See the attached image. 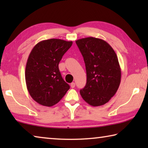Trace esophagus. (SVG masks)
<instances>
[{
  "mask_svg": "<svg viewBox=\"0 0 148 148\" xmlns=\"http://www.w3.org/2000/svg\"><path fill=\"white\" fill-rule=\"evenodd\" d=\"M71 87H72V88H74V87H75V83H74V82H72V83L71 84Z\"/></svg>",
  "mask_w": 148,
  "mask_h": 148,
  "instance_id": "esophagus-1",
  "label": "esophagus"
}]
</instances>
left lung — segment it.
<instances>
[{"label": "left lung", "instance_id": "obj_1", "mask_svg": "<svg viewBox=\"0 0 148 148\" xmlns=\"http://www.w3.org/2000/svg\"><path fill=\"white\" fill-rule=\"evenodd\" d=\"M84 57L87 83L80 90L83 99L92 106L107 103L116 94L121 72L113 48L103 40L87 37L76 41Z\"/></svg>", "mask_w": 148, "mask_h": 148}]
</instances>
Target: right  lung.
Here are the masks:
<instances>
[{
    "mask_svg": "<svg viewBox=\"0 0 148 148\" xmlns=\"http://www.w3.org/2000/svg\"><path fill=\"white\" fill-rule=\"evenodd\" d=\"M72 41L51 38L38 42L31 50L25 68L27 88L34 101L52 106L61 101L69 85L62 79L59 63Z\"/></svg>",
    "mask_w": 148,
    "mask_h": 148,
    "instance_id": "1",
    "label": "right lung"
}]
</instances>
